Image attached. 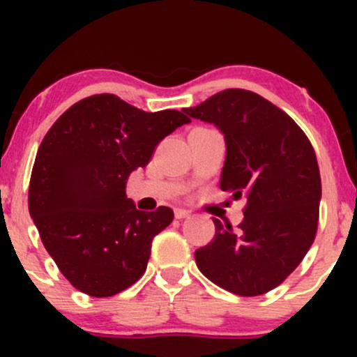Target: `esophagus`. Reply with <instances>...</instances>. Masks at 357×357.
<instances>
[{
	"label": "esophagus",
	"mask_w": 357,
	"mask_h": 357,
	"mask_svg": "<svg viewBox=\"0 0 357 357\" xmlns=\"http://www.w3.org/2000/svg\"><path fill=\"white\" fill-rule=\"evenodd\" d=\"M174 216H176V218H178V220L190 218L191 211H190V210H184V208H176V210H174Z\"/></svg>",
	"instance_id": "34e87169"
}]
</instances>
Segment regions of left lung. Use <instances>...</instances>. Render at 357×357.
<instances>
[{"mask_svg":"<svg viewBox=\"0 0 357 357\" xmlns=\"http://www.w3.org/2000/svg\"><path fill=\"white\" fill-rule=\"evenodd\" d=\"M183 112L225 134L220 188L247 198L235 230L213 218L215 238L196 250V265L236 296L267 294L297 268L317 233L322 188L314 147L292 117L250 90L227 89Z\"/></svg>","mask_w":357,"mask_h":357,"instance_id":"obj_1","label":"left lung"}]
</instances>
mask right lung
<instances>
[{
    "label": "right lung",
    "mask_w": 357,
    "mask_h": 357,
    "mask_svg": "<svg viewBox=\"0 0 357 357\" xmlns=\"http://www.w3.org/2000/svg\"><path fill=\"white\" fill-rule=\"evenodd\" d=\"M191 122L179 110H144L112 93L90 96L56 119L36 153L28 210L63 277L90 297H112L144 275L151 243L171 208L137 210L129 174Z\"/></svg>",
    "instance_id": "1"
}]
</instances>
